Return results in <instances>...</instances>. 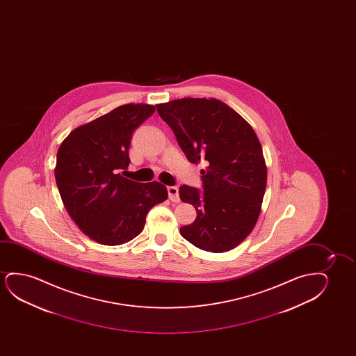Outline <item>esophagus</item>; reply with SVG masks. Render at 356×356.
Masks as SVG:
<instances>
[{"mask_svg":"<svg viewBox=\"0 0 356 356\" xmlns=\"http://www.w3.org/2000/svg\"><path fill=\"white\" fill-rule=\"evenodd\" d=\"M168 195L171 202H180V195H179V188L177 186H169L168 187Z\"/></svg>","mask_w":356,"mask_h":356,"instance_id":"1","label":"esophagus"}]
</instances>
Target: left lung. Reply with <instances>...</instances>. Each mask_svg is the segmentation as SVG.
Listing matches in <instances>:
<instances>
[{
	"label": "left lung",
	"mask_w": 356,
	"mask_h": 356,
	"mask_svg": "<svg viewBox=\"0 0 356 356\" xmlns=\"http://www.w3.org/2000/svg\"><path fill=\"white\" fill-rule=\"evenodd\" d=\"M186 158L203 163L202 190L182 185L181 200L197 218L180 234L197 248L224 253L238 245L257 224L265 187L263 149L252 127L215 98H182L156 104Z\"/></svg>",
	"instance_id": "left-lung-1"
}]
</instances>
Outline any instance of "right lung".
<instances>
[{"label":"right lung","instance_id":"obj_1","mask_svg":"<svg viewBox=\"0 0 356 356\" xmlns=\"http://www.w3.org/2000/svg\"><path fill=\"white\" fill-rule=\"evenodd\" d=\"M154 111L149 104H124L75 129L59 147L54 170L59 195L79 229L98 243L119 245L135 238L148 211L168 200L159 182L141 184L120 174L131 163L134 132Z\"/></svg>","mask_w":356,"mask_h":356}]
</instances>
